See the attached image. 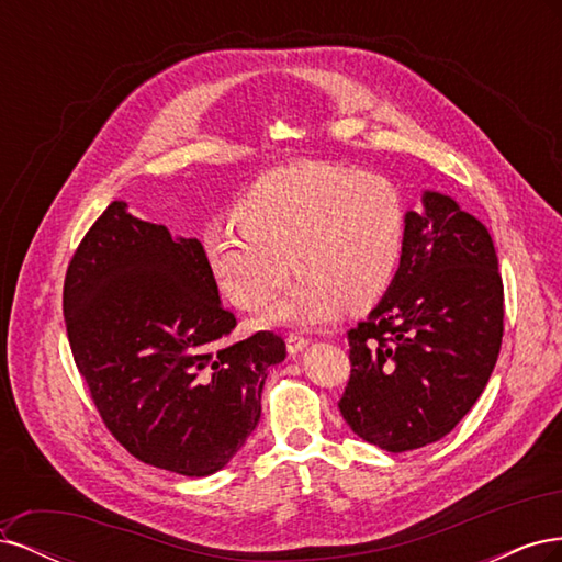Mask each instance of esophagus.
<instances>
[{"instance_id":"obj_1","label":"esophagus","mask_w":562,"mask_h":562,"mask_svg":"<svg viewBox=\"0 0 562 562\" xmlns=\"http://www.w3.org/2000/svg\"><path fill=\"white\" fill-rule=\"evenodd\" d=\"M285 345H288V351H291V353H300L304 347L310 345V337H304L300 333H291L285 337Z\"/></svg>"}]
</instances>
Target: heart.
Returning a JSON list of instances; mask_svg holds the SVG:
<instances>
[{
  "label": "heart",
  "mask_w": 562,
  "mask_h": 562,
  "mask_svg": "<svg viewBox=\"0 0 562 562\" xmlns=\"http://www.w3.org/2000/svg\"><path fill=\"white\" fill-rule=\"evenodd\" d=\"M239 227L215 225L203 252L223 293L255 310L285 281L293 285L265 314L269 323L328 321L347 302H375L401 262L405 209L394 184L328 161L269 171L236 203Z\"/></svg>",
  "instance_id": "heart-1"
}]
</instances>
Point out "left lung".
I'll return each mask as SVG.
<instances>
[{"instance_id": "8db88e82", "label": "left lung", "mask_w": 562, "mask_h": 562, "mask_svg": "<svg viewBox=\"0 0 562 562\" xmlns=\"http://www.w3.org/2000/svg\"><path fill=\"white\" fill-rule=\"evenodd\" d=\"M481 220L424 194L405 215L401 267L386 295L347 333L351 375L337 407L353 434L405 452L450 434L495 370L504 283Z\"/></svg>"}]
</instances>
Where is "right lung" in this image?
I'll return each instance as SVG.
<instances>
[{
    "instance_id": "obj_1",
    "label": "right lung",
    "mask_w": 562,
    "mask_h": 562,
    "mask_svg": "<svg viewBox=\"0 0 562 562\" xmlns=\"http://www.w3.org/2000/svg\"><path fill=\"white\" fill-rule=\"evenodd\" d=\"M65 328L79 375L108 431L140 462L211 475L260 422L267 368L283 337L229 342L196 239H173L112 201L77 246L63 285Z\"/></svg>"
}]
</instances>
